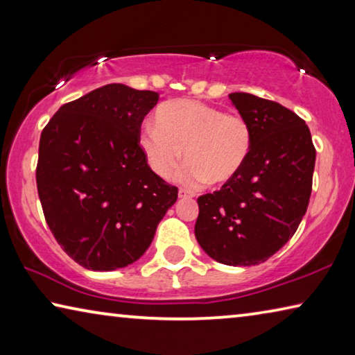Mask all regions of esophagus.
Returning a JSON list of instances; mask_svg holds the SVG:
<instances>
[{
    "label": "esophagus",
    "mask_w": 355,
    "mask_h": 355,
    "mask_svg": "<svg viewBox=\"0 0 355 355\" xmlns=\"http://www.w3.org/2000/svg\"><path fill=\"white\" fill-rule=\"evenodd\" d=\"M178 197L180 199H186V197H194V194H191L189 191H186V189H178Z\"/></svg>",
    "instance_id": "esophagus-1"
}]
</instances>
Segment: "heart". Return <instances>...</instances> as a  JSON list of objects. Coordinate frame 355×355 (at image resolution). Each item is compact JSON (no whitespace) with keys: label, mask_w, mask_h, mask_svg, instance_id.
Returning a JSON list of instances; mask_svg holds the SVG:
<instances>
[{"label":"heart","mask_w":355,"mask_h":355,"mask_svg":"<svg viewBox=\"0 0 355 355\" xmlns=\"http://www.w3.org/2000/svg\"><path fill=\"white\" fill-rule=\"evenodd\" d=\"M155 122L142 125L139 146L159 178L172 175L188 186H220L235 178L249 158L252 131L248 120L194 100H175L159 107Z\"/></svg>","instance_id":"obj_1"}]
</instances>
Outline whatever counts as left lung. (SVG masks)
<instances>
[{"instance_id": "8db88e82", "label": "left lung", "mask_w": 355, "mask_h": 355, "mask_svg": "<svg viewBox=\"0 0 355 355\" xmlns=\"http://www.w3.org/2000/svg\"><path fill=\"white\" fill-rule=\"evenodd\" d=\"M252 131L249 158L238 175L200 196L194 233L222 264L266 261L296 233L307 211L316 150L302 119L275 101L228 95Z\"/></svg>"}]
</instances>
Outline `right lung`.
<instances>
[{"label": "right lung", "instance_id": "add662e5", "mask_svg": "<svg viewBox=\"0 0 355 355\" xmlns=\"http://www.w3.org/2000/svg\"><path fill=\"white\" fill-rule=\"evenodd\" d=\"M153 91L106 84L59 107L40 135L37 180L46 224L70 258L116 271L146 254L178 189L150 169L141 125Z\"/></svg>", "mask_w": 355, "mask_h": 355}]
</instances>
